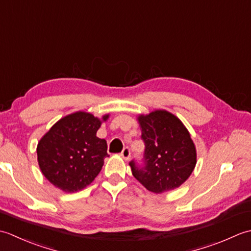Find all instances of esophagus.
I'll list each match as a JSON object with an SVG mask.
<instances>
[{"label":"esophagus","instance_id":"1","mask_svg":"<svg viewBox=\"0 0 251 251\" xmlns=\"http://www.w3.org/2000/svg\"><path fill=\"white\" fill-rule=\"evenodd\" d=\"M121 156L125 159V161H128L130 157V150L128 148H124L123 151L121 152Z\"/></svg>","mask_w":251,"mask_h":251}]
</instances>
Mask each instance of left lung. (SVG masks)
Here are the masks:
<instances>
[{
    "instance_id": "1",
    "label": "left lung",
    "mask_w": 251,
    "mask_h": 251,
    "mask_svg": "<svg viewBox=\"0 0 251 251\" xmlns=\"http://www.w3.org/2000/svg\"><path fill=\"white\" fill-rule=\"evenodd\" d=\"M145 141V168L130 162L134 177L153 193L179 188L189 179L196 165V148L179 117L166 110L138 115Z\"/></svg>"
}]
</instances>
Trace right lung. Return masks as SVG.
<instances>
[{
    "label": "right lung",
    "mask_w": 251,
    "mask_h": 251,
    "mask_svg": "<svg viewBox=\"0 0 251 251\" xmlns=\"http://www.w3.org/2000/svg\"><path fill=\"white\" fill-rule=\"evenodd\" d=\"M110 114L101 119L85 111L63 116L41 138L36 147L42 174L56 188L74 193L93 182L103 166L106 141L97 130Z\"/></svg>",
    "instance_id": "add662e5"
}]
</instances>
